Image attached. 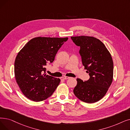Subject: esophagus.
<instances>
[{
  "instance_id": "obj_1",
  "label": "esophagus",
  "mask_w": 130,
  "mask_h": 130,
  "mask_svg": "<svg viewBox=\"0 0 130 130\" xmlns=\"http://www.w3.org/2000/svg\"><path fill=\"white\" fill-rule=\"evenodd\" d=\"M62 78H63L64 79V80H67V79H69V78H70V77H69V76H63Z\"/></svg>"
}]
</instances>
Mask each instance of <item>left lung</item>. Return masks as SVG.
Instances as JSON below:
<instances>
[{
  "label": "left lung",
  "instance_id": "obj_1",
  "mask_svg": "<svg viewBox=\"0 0 130 130\" xmlns=\"http://www.w3.org/2000/svg\"><path fill=\"white\" fill-rule=\"evenodd\" d=\"M71 39L80 47L82 63L90 76L84 82L77 78L73 92L83 102L95 103L104 97L112 81L114 65L111 55L95 38L79 36L72 37Z\"/></svg>",
  "mask_w": 130,
  "mask_h": 130
}]
</instances>
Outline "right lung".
Returning <instances> with one entry per match:
<instances>
[{
    "instance_id": "add662e5",
    "label": "right lung",
    "mask_w": 130,
    "mask_h": 130,
    "mask_svg": "<svg viewBox=\"0 0 130 130\" xmlns=\"http://www.w3.org/2000/svg\"><path fill=\"white\" fill-rule=\"evenodd\" d=\"M68 38L37 37L28 42L17 55L14 73L17 83L28 99L40 101L51 96L59 78L46 74L45 66L53 63Z\"/></svg>"
}]
</instances>
